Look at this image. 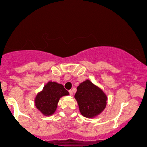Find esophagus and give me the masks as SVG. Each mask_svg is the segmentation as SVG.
<instances>
[{
    "label": "esophagus",
    "instance_id": "34e87169",
    "mask_svg": "<svg viewBox=\"0 0 147 147\" xmlns=\"http://www.w3.org/2000/svg\"><path fill=\"white\" fill-rule=\"evenodd\" d=\"M69 92L70 95H72V94H73V92H72V90H69Z\"/></svg>",
    "mask_w": 147,
    "mask_h": 147
}]
</instances>
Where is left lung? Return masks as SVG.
<instances>
[{
	"instance_id": "8db88e82",
	"label": "left lung",
	"mask_w": 147,
	"mask_h": 147,
	"mask_svg": "<svg viewBox=\"0 0 147 147\" xmlns=\"http://www.w3.org/2000/svg\"><path fill=\"white\" fill-rule=\"evenodd\" d=\"M75 98L79 106L81 115L87 118H94L105 109L107 97L103 90L89 80L77 87Z\"/></svg>"
}]
</instances>
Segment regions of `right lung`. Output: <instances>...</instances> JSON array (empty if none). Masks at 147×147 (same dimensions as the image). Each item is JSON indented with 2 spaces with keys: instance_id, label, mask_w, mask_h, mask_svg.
Here are the masks:
<instances>
[{
  "instance_id": "obj_1",
  "label": "right lung",
  "mask_w": 147,
  "mask_h": 147,
  "mask_svg": "<svg viewBox=\"0 0 147 147\" xmlns=\"http://www.w3.org/2000/svg\"><path fill=\"white\" fill-rule=\"evenodd\" d=\"M69 94L63 84L49 81L44 85L42 91L37 94L35 105L44 116H51L55 112L60 99Z\"/></svg>"
}]
</instances>
